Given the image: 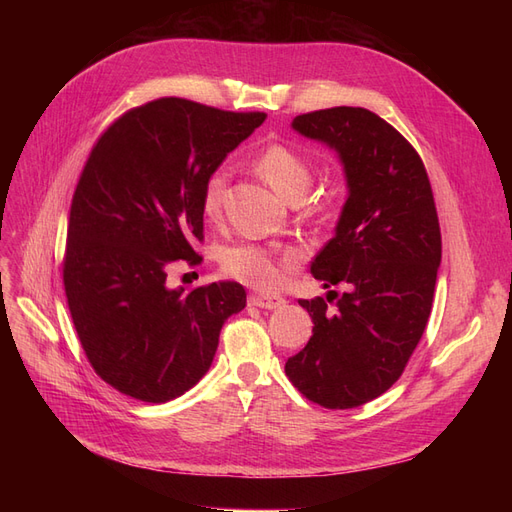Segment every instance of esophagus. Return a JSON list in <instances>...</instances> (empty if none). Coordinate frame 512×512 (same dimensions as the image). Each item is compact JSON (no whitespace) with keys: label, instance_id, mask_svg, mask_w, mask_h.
<instances>
[{"label":"esophagus","instance_id":"obj_1","mask_svg":"<svg viewBox=\"0 0 512 512\" xmlns=\"http://www.w3.org/2000/svg\"><path fill=\"white\" fill-rule=\"evenodd\" d=\"M286 301L282 297H275V294H252L250 305H256L260 309H275L284 305Z\"/></svg>","mask_w":512,"mask_h":512}]
</instances>
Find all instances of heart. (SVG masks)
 Returning <instances> with one entry per match:
<instances>
[{
	"label": "heart",
	"instance_id": "b5f03b06",
	"mask_svg": "<svg viewBox=\"0 0 512 512\" xmlns=\"http://www.w3.org/2000/svg\"><path fill=\"white\" fill-rule=\"evenodd\" d=\"M258 175L288 203H301L305 213L314 220H324L329 215V198L312 196L307 192L314 183V168L299 151L286 145H269L258 153L254 162ZM226 192V173L215 168L203 183L200 207L207 218H218ZM222 271L245 286L260 292H273L280 288L286 275L299 267L301 256L294 250L275 252L269 247L254 243H235L222 252Z\"/></svg>",
	"mask_w": 512,
	"mask_h": 512
}]
</instances>
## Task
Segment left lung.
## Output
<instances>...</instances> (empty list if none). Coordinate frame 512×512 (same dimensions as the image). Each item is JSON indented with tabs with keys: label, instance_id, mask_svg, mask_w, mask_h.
Here are the masks:
<instances>
[{
	"label": "left lung",
	"instance_id": "1",
	"mask_svg": "<svg viewBox=\"0 0 512 512\" xmlns=\"http://www.w3.org/2000/svg\"><path fill=\"white\" fill-rule=\"evenodd\" d=\"M292 128L344 162L348 200L312 275L348 290L299 299L314 329L286 376L314 404L348 410L389 391L421 342L442 258L438 211L421 156L376 113L333 106L294 117Z\"/></svg>",
	"mask_w": 512,
	"mask_h": 512
}]
</instances>
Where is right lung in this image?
Instances as JSON below:
<instances>
[{"label":"right lung","mask_w":512,"mask_h":512,"mask_svg":"<svg viewBox=\"0 0 512 512\" xmlns=\"http://www.w3.org/2000/svg\"><path fill=\"white\" fill-rule=\"evenodd\" d=\"M265 113L158 98L117 117L91 149L72 196L64 290L96 374L147 401L183 395L207 374L222 324L245 307L237 282L168 288L173 262L200 265L203 183Z\"/></svg>","instance_id":"right-lung-1"}]
</instances>
